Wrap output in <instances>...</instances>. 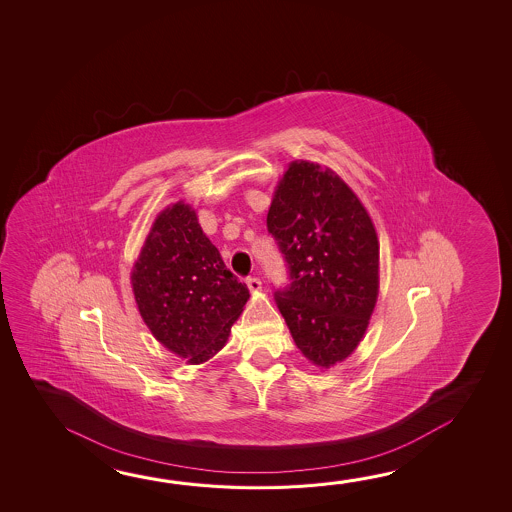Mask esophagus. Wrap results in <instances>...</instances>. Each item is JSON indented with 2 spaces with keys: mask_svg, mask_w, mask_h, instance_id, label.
I'll return each instance as SVG.
<instances>
[{
  "mask_svg": "<svg viewBox=\"0 0 512 512\" xmlns=\"http://www.w3.org/2000/svg\"><path fill=\"white\" fill-rule=\"evenodd\" d=\"M246 284H248V287H250V291H253V293H257V291H260V289H262V282H260V278L257 277L246 278Z\"/></svg>",
  "mask_w": 512,
  "mask_h": 512,
  "instance_id": "1",
  "label": "esophagus"
}]
</instances>
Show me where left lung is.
Masks as SVG:
<instances>
[{"mask_svg":"<svg viewBox=\"0 0 512 512\" xmlns=\"http://www.w3.org/2000/svg\"><path fill=\"white\" fill-rule=\"evenodd\" d=\"M266 225L289 280L275 291L278 311L305 358L332 367L358 347L376 305L374 225L356 194L311 162L289 165Z\"/></svg>","mask_w":512,"mask_h":512,"instance_id":"1","label":"left lung"}]
</instances>
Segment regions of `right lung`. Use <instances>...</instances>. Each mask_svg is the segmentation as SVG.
<instances>
[{"label": "right lung", "mask_w": 512, "mask_h": 512, "mask_svg": "<svg viewBox=\"0 0 512 512\" xmlns=\"http://www.w3.org/2000/svg\"><path fill=\"white\" fill-rule=\"evenodd\" d=\"M131 282L154 338L196 365L223 349L250 298L185 203L154 221Z\"/></svg>", "instance_id": "right-lung-1"}]
</instances>
